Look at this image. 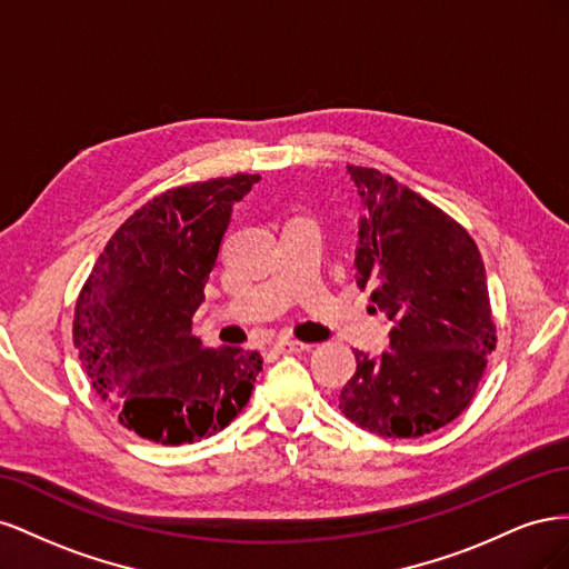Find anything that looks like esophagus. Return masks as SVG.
I'll return each instance as SVG.
<instances>
[{
	"instance_id": "esophagus-1",
	"label": "esophagus",
	"mask_w": 569,
	"mask_h": 569,
	"mask_svg": "<svg viewBox=\"0 0 569 569\" xmlns=\"http://www.w3.org/2000/svg\"><path fill=\"white\" fill-rule=\"evenodd\" d=\"M308 349H311L308 343L297 341V339L282 337V339L274 341V351H278V353H301V351H308Z\"/></svg>"
}]
</instances>
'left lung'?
Segmentation results:
<instances>
[{"mask_svg": "<svg viewBox=\"0 0 569 569\" xmlns=\"http://www.w3.org/2000/svg\"><path fill=\"white\" fill-rule=\"evenodd\" d=\"M347 170L363 211L356 280L389 318L391 351H353L339 408L372 435L422 437L468 408L496 349L485 261L472 237L412 189L375 168Z\"/></svg>", "mask_w": 569, "mask_h": 569, "instance_id": "8db88e82", "label": "left lung"}]
</instances>
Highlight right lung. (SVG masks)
I'll list each match as a JSON object with an SVG mask.
<instances>
[{
	"label": "right lung",
	"instance_id": "right-lung-1",
	"mask_svg": "<svg viewBox=\"0 0 569 569\" xmlns=\"http://www.w3.org/2000/svg\"><path fill=\"white\" fill-rule=\"evenodd\" d=\"M258 180L218 178L151 199L116 230L80 291L73 341L82 370L120 425L149 441L220 432L263 368L256 351L203 349L192 335L232 206Z\"/></svg>",
	"mask_w": 569,
	"mask_h": 569
}]
</instances>
